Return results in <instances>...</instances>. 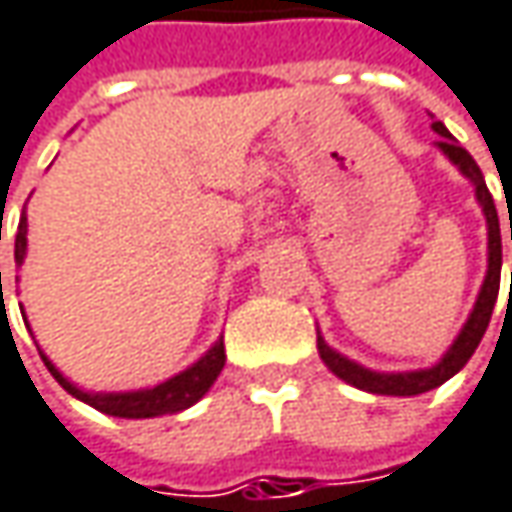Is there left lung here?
I'll return each instance as SVG.
<instances>
[{
  "mask_svg": "<svg viewBox=\"0 0 512 512\" xmlns=\"http://www.w3.org/2000/svg\"><path fill=\"white\" fill-rule=\"evenodd\" d=\"M437 136V150L464 173L466 179L472 182L475 188V199L484 211V220H487V275H484V284L478 289V298H475V307L464 321L461 333L455 336V342L449 345V350L437 359L432 368H417V371H371L353 359H347L345 353H339L336 347H330L324 342L321 330H318V356L321 362L339 376L345 379L347 385L359 388V391H368V394H388V397H414V394H426L437 385H443L446 379L458 374L469 362V356L475 353V347L481 345L484 333H487V324L493 316V307L498 301V281H501V228H498V211L493 196L487 191V182H484V173L481 167L475 165V159L466 153L464 147L455 141V136L435 121L432 124ZM510 240H512V223H510ZM510 292H512V275H510Z\"/></svg>",
  "mask_w": 512,
  "mask_h": 512,
  "instance_id": "left-lung-1",
  "label": "left lung"
}]
</instances>
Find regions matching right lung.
I'll return each instance as SVG.
<instances>
[{"label":"right lung","instance_id":"1","mask_svg":"<svg viewBox=\"0 0 512 512\" xmlns=\"http://www.w3.org/2000/svg\"><path fill=\"white\" fill-rule=\"evenodd\" d=\"M25 255H28V217L22 211L19 217V228H16V243H14V260L16 266L25 263ZM0 292H2V272H0ZM22 318H25V310H22ZM31 330V327H28ZM46 368L51 371V376L72 394L80 403L86 406L98 408L109 417H127V420H144V417H162V414H179L185 408H191L194 403H199L208 388L214 385V379L220 376L223 365H226V345H223V336L208 347L199 359H196L191 368L179 371L176 376H170L159 385H150V388H138V391H86L75 385L69 376H63L57 371V365L48 359L46 353L40 350Z\"/></svg>","mask_w":512,"mask_h":512}]
</instances>
